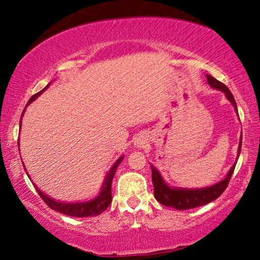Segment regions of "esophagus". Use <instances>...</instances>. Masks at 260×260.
Returning a JSON list of instances; mask_svg holds the SVG:
<instances>
[{
  "mask_svg": "<svg viewBox=\"0 0 260 260\" xmlns=\"http://www.w3.org/2000/svg\"><path fill=\"white\" fill-rule=\"evenodd\" d=\"M143 144H144V141H143V140H141V139H136V141H135V146H138V147H143Z\"/></svg>",
  "mask_w": 260,
  "mask_h": 260,
  "instance_id": "34e87169",
  "label": "esophagus"
}]
</instances>
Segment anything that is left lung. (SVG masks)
I'll return each mask as SVG.
<instances>
[{
  "instance_id": "left-lung-1",
  "label": "left lung",
  "mask_w": 260,
  "mask_h": 260,
  "mask_svg": "<svg viewBox=\"0 0 260 260\" xmlns=\"http://www.w3.org/2000/svg\"><path fill=\"white\" fill-rule=\"evenodd\" d=\"M206 79H208L209 85L214 88V89L221 90L222 93H225L226 98L228 101L233 104L235 111L237 112L236 102L234 100V96L231 93V90L228 89L226 85H223L222 82L218 81L217 79L213 77L208 76L206 74ZM241 147H242V135L239 143V149H237V158H239L241 153ZM235 165L232 166L230 172L223 178L221 181L214 183L211 187L200 188V189H186V188H175L170 187L164 180H162L160 173L151 166V172H152V183H153V195L155 199L159 202L160 204L169 206V208H173L177 210H189L197 208V206H202L213 202L217 200L221 193L225 191V189L228 186V182L232 178V174L234 172Z\"/></svg>"
}]
</instances>
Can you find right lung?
Segmentation results:
<instances>
[{
  "label": "right lung",
  "instance_id": "add662e5",
  "mask_svg": "<svg viewBox=\"0 0 260 260\" xmlns=\"http://www.w3.org/2000/svg\"><path fill=\"white\" fill-rule=\"evenodd\" d=\"M48 87H49V85L46 86V88H43L41 91H39V93L33 95L32 98L29 99L27 104H26V107L32 103L35 99H38L39 96H40L43 93V91L47 89ZM24 112H25V110L23 111V114H24ZM23 114H21V117H23ZM19 126L21 127V119H20ZM18 148H19V139H18ZM122 158H124V156L118 158L116 162H114V164L112 165V167L110 169L108 174L105 175L104 182L102 184V188H101L99 195L91 201L81 202V203H80V202H79V203H63V202H58V201H55V200L50 199L49 196H47L46 193H43L40 190V189L35 186V184H34V187H35V189H37V191H38L39 195H40L41 199L46 202V204L49 206L50 209L57 211V212H60L63 214L70 215V217H77V218L96 217V215H99L102 212H104V211L109 208V205L111 204V201H112V196H111L112 179L114 177V174H116L117 167L119 166V164L122 161ZM24 169L26 171L25 165H24ZM26 173H27V172H26Z\"/></svg>",
  "mask_w": 260,
  "mask_h": 260
}]
</instances>
